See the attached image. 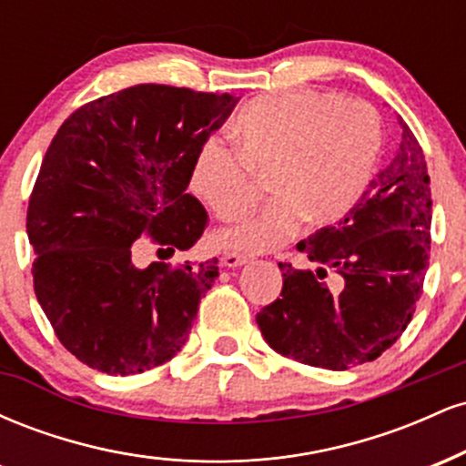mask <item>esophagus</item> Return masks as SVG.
<instances>
[{
    "label": "esophagus",
    "instance_id": "1",
    "mask_svg": "<svg viewBox=\"0 0 466 466\" xmlns=\"http://www.w3.org/2000/svg\"><path fill=\"white\" fill-rule=\"evenodd\" d=\"M221 263H223V267H228V269H234V267L249 263V258L243 254H237V251H228V254H223Z\"/></svg>",
    "mask_w": 466,
    "mask_h": 466
}]
</instances>
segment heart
Listing matches in <instances>:
<instances>
[{"label":"heart","mask_w":466,"mask_h":466,"mask_svg":"<svg viewBox=\"0 0 466 466\" xmlns=\"http://www.w3.org/2000/svg\"><path fill=\"white\" fill-rule=\"evenodd\" d=\"M237 148L208 137L195 155L190 186L221 218L254 199L251 173H265L274 199L217 232L223 249L258 254L296 232L344 215L366 186L379 147L377 111L329 92H285L251 100L232 125Z\"/></svg>","instance_id":"1"}]
</instances>
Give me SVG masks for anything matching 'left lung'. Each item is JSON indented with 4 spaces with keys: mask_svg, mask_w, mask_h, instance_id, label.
I'll return each instance as SVG.
<instances>
[{
    "mask_svg": "<svg viewBox=\"0 0 466 466\" xmlns=\"http://www.w3.org/2000/svg\"><path fill=\"white\" fill-rule=\"evenodd\" d=\"M399 125L397 151L355 208L298 243L315 267L278 263L282 293L256 324L282 357L349 370L408 329L430 267L431 190L420 144Z\"/></svg>",
    "mask_w": 466,
    "mask_h": 466,
    "instance_id": "left-lung-1",
    "label": "left lung"
}]
</instances>
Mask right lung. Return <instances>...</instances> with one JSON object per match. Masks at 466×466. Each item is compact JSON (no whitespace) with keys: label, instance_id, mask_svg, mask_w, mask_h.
Returning <instances> with one entry per match:
<instances>
[{"label":"right lung","instance_id":"right-lung-1","mask_svg":"<svg viewBox=\"0 0 466 466\" xmlns=\"http://www.w3.org/2000/svg\"><path fill=\"white\" fill-rule=\"evenodd\" d=\"M237 103L133 85L83 105L56 131L25 218L32 276L61 344L94 370H151L188 339L217 258L142 269L133 243L147 237L175 254L201 238L208 215L186 192L192 162Z\"/></svg>","mask_w":466,"mask_h":466}]
</instances>
